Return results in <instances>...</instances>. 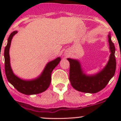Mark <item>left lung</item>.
I'll return each mask as SVG.
<instances>
[{
	"label": "left lung",
	"instance_id": "1",
	"mask_svg": "<svg viewBox=\"0 0 121 121\" xmlns=\"http://www.w3.org/2000/svg\"><path fill=\"white\" fill-rule=\"evenodd\" d=\"M108 39L111 52L109 60L105 67L97 74L91 76L85 74L77 60L67 59L70 63L69 80L72 87L76 90L84 93H95L103 89L114 76L116 69V49L110 34Z\"/></svg>",
	"mask_w": 121,
	"mask_h": 121
}]
</instances>
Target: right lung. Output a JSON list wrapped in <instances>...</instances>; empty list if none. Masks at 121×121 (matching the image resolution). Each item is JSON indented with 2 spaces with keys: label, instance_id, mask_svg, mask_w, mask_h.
I'll list each match as a JSON object with an SVG mask.
<instances>
[{
  "label": "right lung",
  "instance_id": "right-lung-1",
  "mask_svg": "<svg viewBox=\"0 0 121 121\" xmlns=\"http://www.w3.org/2000/svg\"><path fill=\"white\" fill-rule=\"evenodd\" d=\"M17 31H13L8 39V43L5 47L4 56L5 60V73L7 78L14 87L22 93L26 95H32L44 92L49 87L51 82V73L60 61V57H57L50 61L45 66L41 75L32 80H24L15 76L10 65L9 50L12 37Z\"/></svg>",
  "mask_w": 121,
  "mask_h": 121
}]
</instances>
